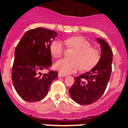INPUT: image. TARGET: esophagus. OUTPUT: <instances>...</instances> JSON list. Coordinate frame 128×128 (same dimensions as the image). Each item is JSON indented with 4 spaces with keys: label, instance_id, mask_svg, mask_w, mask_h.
Instances as JSON below:
<instances>
[{
    "label": "esophagus",
    "instance_id": "obj_1",
    "mask_svg": "<svg viewBox=\"0 0 128 128\" xmlns=\"http://www.w3.org/2000/svg\"><path fill=\"white\" fill-rule=\"evenodd\" d=\"M58 76H59V77H65V76H66V75L61 73V72H59V73H58Z\"/></svg>",
    "mask_w": 128,
    "mask_h": 128
}]
</instances>
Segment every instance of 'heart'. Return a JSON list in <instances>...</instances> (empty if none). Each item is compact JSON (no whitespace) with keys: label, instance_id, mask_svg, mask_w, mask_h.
Here are the masks:
<instances>
[{"label":"heart","instance_id":"obj_1","mask_svg":"<svg viewBox=\"0 0 128 128\" xmlns=\"http://www.w3.org/2000/svg\"><path fill=\"white\" fill-rule=\"evenodd\" d=\"M66 45L76 52L72 56L73 60L61 59L54 64V68L60 72L68 74L75 72L81 68L85 70L93 68L100 59L98 50L91 47L90 42L84 38L72 37L65 40ZM64 45L61 40H55L50 45V52L54 58H58L63 54Z\"/></svg>","mask_w":128,"mask_h":128}]
</instances>
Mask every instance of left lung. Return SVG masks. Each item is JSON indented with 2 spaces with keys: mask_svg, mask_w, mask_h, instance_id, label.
I'll return each mask as SVG.
<instances>
[{
  "mask_svg": "<svg viewBox=\"0 0 128 128\" xmlns=\"http://www.w3.org/2000/svg\"><path fill=\"white\" fill-rule=\"evenodd\" d=\"M100 47V58L90 71L74 77V82L69 89L72 99L77 104H93L103 95L109 81L112 70V52L106 41L96 38Z\"/></svg>",
  "mask_w": 128,
  "mask_h": 128,
  "instance_id": "obj_1",
  "label": "left lung"
}]
</instances>
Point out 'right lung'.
<instances>
[{
	"instance_id": "obj_1",
	"label": "right lung",
	"mask_w": 128,
	"mask_h": 128,
	"mask_svg": "<svg viewBox=\"0 0 128 128\" xmlns=\"http://www.w3.org/2000/svg\"><path fill=\"white\" fill-rule=\"evenodd\" d=\"M57 36L54 30L34 28L27 31L16 46L11 78L17 93L27 102L43 99L58 78L57 71L40 72L52 65L50 45Z\"/></svg>"
}]
</instances>
